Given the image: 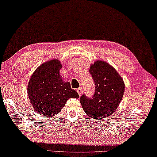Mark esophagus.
<instances>
[{
	"label": "esophagus",
	"instance_id": "34e87169",
	"mask_svg": "<svg viewBox=\"0 0 157 157\" xmlns=\"http://www.w3.org/2000/svg\"><path fill=\"white\" fill-rule=\"evenodd\" d=\"M76 91H77V92H78V94H79V96H81V94H82V89H81V87H80V88L77 89Z\"/></svg>",
	"mask_w": 157,
	"mask_h": 157
}]
</instances>
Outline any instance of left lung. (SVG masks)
Masks as SVG:
<instances>
[{"label": "left lung", "instance_id": "left-lung-1", "mask_svg": "<svg viewBox=\"0 0 157 157\" xmlns=\"http://www.w3.org/2000/svg\"><path fill=\"white\" fill-rule=\"evenodd\" d=\"M89 73L95 83V93L91 98L82 95L80 102L89 117L99 121L113 115L118 107L125 91V83L117 71L103 60L91 64Z\"/></svg>", "mask_w": 157, "mask_h": 157}]
</instances>
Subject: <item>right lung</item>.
<instances>
[{
	"mask_svg": "<svg viewBox=\"0 0 157 157\" xmlns=\"http://www.w3.org/2000/svg\"><path fill=\"white\" fill-rule=\"evenodd\" d=\"M61 68L60 61L52 59L40 65L29 79L28 97L34 110L41 115L53 117L60 113L68 99L79 97L70 83L60 76Z\"/></svg>",
	"mask_w": 157,
	"mask_h": 157,
	"instance_id": "right-lung-1",
	"label": "right lung"
}]
</instances>
